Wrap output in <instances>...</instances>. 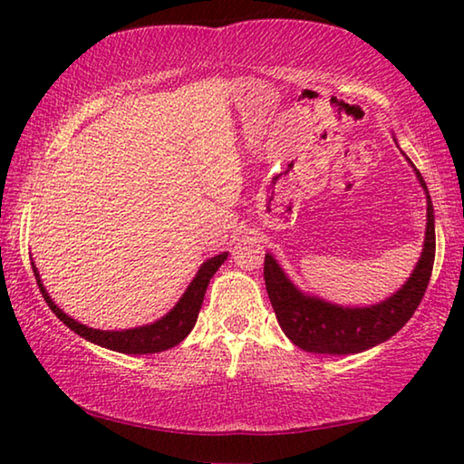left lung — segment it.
Instances as JSON below:
<instances>
[{"instance_id":"left-lung-1","label":"left lung","mask_w":464,"mask_h":464,"mask_svg":"<svg viewBox=\"0 0 464 464\" xmlns=\"http://www.w3.org/2000/svg\"><path fill=\"white\" fill-rule=\"evenodd\" d=\"M395 139V137H392ZM397 143V139H395ZM405 155V153H403ZM413 168L423 194H426V233L418 264L413 266L401 288L384 301L372 304H337L324 296L304 293L282 270L272 254H266L264 280L278 325L290 342L315 354H358L395 335L418 309L431 276L436 254L434 207L418 168Z\"/></svg>"}]
</instances>
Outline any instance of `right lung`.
<instances>
[{
	"mask_svg": "<svg viewBox=\"0 0 464 464\" xmlns=\"http://www.w3.org/2000/svg\"><path fill=\"white\" fill-rule=\"evenodd\" d=\"M227 256H229V251H223V254L208 257L207 262H202L198 272H196V276L184 290V295L179 296V301L166 313V315L155 319L153 324L129 327V329H112V332H110V329L88 327L80 324V321H75L73 317H69L67 313H63V309H59L53 298L49 296V293H46V288L41 280V274H38L34 262H33V270H34L38 286H41L44 301L49 303L51 311L63 321V324L72 329V332L82 335L83 340L102 345V348L121 352V354H155V352L174 348V345H178L188 334L192 332V327L196 325V319H198L208 282L215 276L217 270L221 268V264H225Z\"/></svg>",
	"mask_w": 464,
	"mask_h": 464,
	"instance_id": "add662e5",
	"label": "right lung"
}]
</instances>
